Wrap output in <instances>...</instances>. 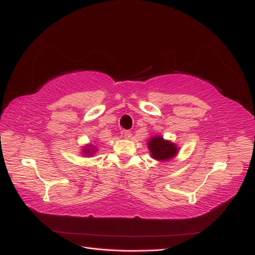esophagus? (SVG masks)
<instances>
[{"label": "esophagus", "mask_w": 255, "mask_h": 255, "mask_svg": "<svg viewBox=\"0 0 255 255\" xmlns=\"http://www.w3.org/2000/svg\"><path fill=\"white\" fill-rule=\"evenodd\" d=\"M123 136L126 138V139H129V138H131V132L128 131V130H124L123 131Z\"/></svg>", "instance_id": "34e87169"}]
</instances>
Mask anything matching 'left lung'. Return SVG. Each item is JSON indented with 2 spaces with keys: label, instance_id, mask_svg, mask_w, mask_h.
Segmentation results:
<instances>
[{
  "label": "left lung",
  "instance_id": "1",
  "mask_svg": "<svg viewBox=\"0 0 255 255\" xmlns=\"http://www.w3.org/2000/svg\"><path fill=\"white\" fill-rule=\"evenodd\" d=\"M148 148H149L152 158L160 161L169 160L175 157L178 151V148L174 142L165 140L161 136L151 137L148 141Z\"/></svg>",
  "mask_w": 255,
  "mask_h": 255
}]
</instances>
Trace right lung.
Masks as SVG:
<instances>
[{
    "mask_svg": "<svg viewBox=\"0 0 255 255\" xmlns=\"http://www.w3.org/2000/svg\"><path fill=\"white\" fill-rule=\"evenodd\" d=\"M94 151H96L95 146L89 145L88 147H86L85 149H83V154L87 155V156H90V155H92V152H94Z\"/></svg>",
    "mask_w": 255,
    "mask_h": 255,
    "instance_id": "add662e5",
    "label": "right lung"
}]
</instances>
